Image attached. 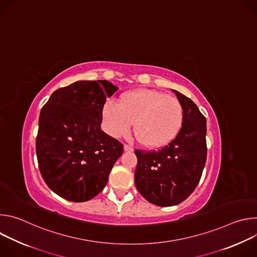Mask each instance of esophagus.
<instances>
[{
    "instance_id": "1",
    "label": "esophagus",
    "mask_w": 257,
    "mask_h": 257,
    "mask_svg": "<svg viewBox=\"0 0 257 257\" xmlns=\"http://www.w3.org/2000/svg\"><path fill=\"white\" fill-rule=\"evenodd\" d=\"M124 151L125 152H132L133 151V146L129 144H124Z\"/></svg>"
}]
</instances>
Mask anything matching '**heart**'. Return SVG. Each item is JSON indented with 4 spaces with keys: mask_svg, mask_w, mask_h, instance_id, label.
<instances>
[{
    "mask_svg": "<svg viewBox=\"0 0 257 257\" xmlns=\"http://www.w3.org/2000/svg\"><path fill=\"white\" fill-rule=\"evenodd\" d=\"M183 117V107L176 97L151 89L130 91L119 104L108 100L102 107L103 124L109 134L124 136L134 123L136 139L148 148H161L174 139Z\"/></svg>",
    "mask_w": 257,
    "mask_h": 257,
    "instance_id": "b5f03b06",
    "label": "heart"
}]
</instances>
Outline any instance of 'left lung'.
Returning a JSON list of instances; mask_svg holds the SVG:
<instances>
[{
    "mask_svg": "<svg viewBox=\"0 0 257 257\" xmlns=\"http://www.w3.org/2000/svg\"><path fill=\"white\" fill-rule=\"evenodd\" d=\"M184 117L174 139L157 151L135 150V186L148 201L172 206L196 188L206 161V120L187 96L173 90Z\"/></svg>",
    "mask_w": 257,
    "mask_h": 257,
    "instance_id": "left-lung-1",
    "label": "left lung"
}]
</instances>
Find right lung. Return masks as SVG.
<instances>
[{
  "label": "right lung",
  "mask_w": 257,
  "mask_h": 257,
  "mask_svg": "<svg viewBox=\"0 0 257 257\" xmlns=\"http://www.w3.org/2000/svg\"><path fill=\"white\" fill-rule=\"evenodd\" d=\"M118 88L106 80L77 81L53 92L43 106L35 150L47 185L59 196L87 201L106 185L123 144L100 130L106 96Z\"/></svg>",
  "instance_id": "right-lung-1"
}]
</instances>
